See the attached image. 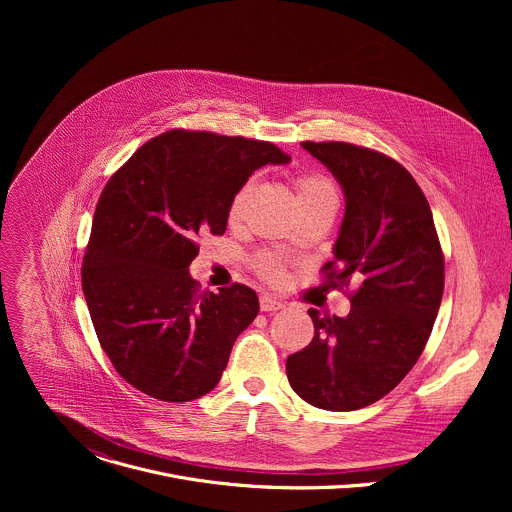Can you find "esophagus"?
<instances>
[{
  "label": "esophagus",
  "mask_w": 512,
  "mask_h": 512,
  "mask_svg": "<svg viewBox=\"0 0 512 512\" xmlns=\"http://www.w3.org/2000/svg\"><path fill=\"white\" fill-rule=\"evenodd\" d=\"M259 308H261V312H277V310L283 308V304L277 302V300H273V298H269V296H261Z\"/></svg>",
  "instance_id": "34e87169"
}]
</instances>
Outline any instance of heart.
Instances as JSON below:
<instances>
[{
  "mask_svg": "<svg viewBox=\"0 0 512 512\" xmlns=\"http://www.w3.org/2000/svg\"><path fill=\"white\" fill-rule=\"evenodd\" d=\"M296 188H298V200H300V206H306V204H314V202H320V200H336V192H334V186L324 178V176H318V174H306V176H300L296 180ZM251 190H253V182H245L231 198L229 202V210H227V218L231 225H237L241 218H243V212H245V206L249 202V196H251ZM259 271L273 279V281H279L283 277V263L273 257V255H263L259 259Z\"/></svg>",
  "mask_w": 512,
  "mask_h": 512,
  "instance_id": "obj_1",
  "label": "heart"
}]
</instances>
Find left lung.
<instances>
[{"instance_id":"left-lung-1","label":"left lung","mask_w":512,"mask_h":512,"mask_svg":"<svg viewBox=\"0 0 512 512\" xmlns=\"http://www.w3.org/2000/svg\"><path fill=\"white\" fill-rule=\"evenodd\" d=\"M302 148L346 200L326 283L358 287L344 318L308 310L314 338L285 371L310 405L354 411L391 393L421 356L444 296V255L427 198L399 162L344 141Z\"/></svg>"}]
</instances>
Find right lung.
<instances>
[{"label": "right lung", "instance_id": "1", "mask_svg": "<svg viewBox=\"0 0 512 512\" xmlns=\"http://www.w3.org/2000/svg\"><path fill=\"white\" fill-rule=\"evenodd\" d=\"M269 141L166 131L111 176L97 202L83 261V294L115 371L160 401L212 391L237 336L259 312L241 283L198 291L190 263L200 235H225L233 194L267 164Z\"/></svg>", "mask_w": 512, "mask_h": 512}]
</instances>
